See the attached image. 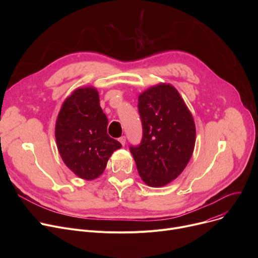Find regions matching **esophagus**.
I'll return each mask as SVG.
<instances>
[{"label": "esophagus", "mask_w": 258, "mask_h": 258, "mask_svg": "<svg viewBox=\"0 0 258 258\" xmlns=\"http://www.w3.org/2000/svg\"><path fill=\"white\" fill-rule=\"evenodd\" d=\"M118 140H119V142H120V143H121L122 145H123V146L125 145V141H126V139H125V137H124V136H122V137H120V138H119Z\"/></svg>", "instance_id": "obj_1"}]
</instances>
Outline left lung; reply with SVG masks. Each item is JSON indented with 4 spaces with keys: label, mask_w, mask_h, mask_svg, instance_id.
I'll use <instances>...</instances> for the list:
<instances>
[{
    "label": "left lung",
    "mask_w": 258,
    "mask_h": 258,
    "mask_svg": "<svg viewBox=\"0 0 258 258\" xmlns=\"http://www.w3.org/2000/svg\"><path fill=\"white\" fill-rule=\"evenodd\" d=\"M142 139L130 151L145 184L161 187L174 180L190 160L196 143L194 118L170 85L148 89L138 98Z\"/></svg>",
    "instance_id": "1"
}]
</instances>
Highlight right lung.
Instances as JSON below:
<instances>
[{"label": "right lung", "instance_id": "1", "mask_svg": "<svg viewBox=\"0 0 258 258\" xmlns=\"http://www.w3.org/2000/svg\"><path fill=\"white\" fill-rule=\"evenodd\" d=\"M107 123L94 88L75 90L61 106L55 125L58 152L64 164L81 179L98 178L108 158L122 146L107 135Z\"/></svg>", "mask_w": 258, "mask_h": 258}]
</instances>
